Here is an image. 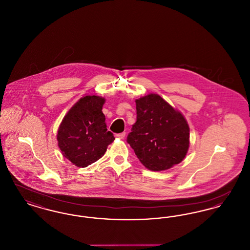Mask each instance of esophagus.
<instances>
[{
	"mask_svg": "<svg viewBox=\"0 0 250 250\" xmlns=\"http://www.w3.org/2000/svg\"><path fill=\"white\" fill-rule=\"evenodd\" d=\"M125 136V132H122V133H119V134H116V137L118 139H124Z\"/></svg>",
	"mask_w": 250,
	"mask_h": 250,
	"instance_id": "34e87169",
	"label": "esophagus"
}]
</instances>
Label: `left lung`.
<instances>
[{
	"instance_id": "1",
	"label": "left lung",
	"mask_w": 250,
	"mask_h": 250,
	"mask_svg": "<svg viewBox=\"0 0 250 250\" xmlns=\"http://www.w3.org/2000/svg\"><path fill=\"white\" fill-rule=\"evenodd\" d=\"M137 121L127 136L135 154L151 170H165L183 161L189 147V126L183 114L160 95L136 100Z\"/></svg>"
}]
</instances>
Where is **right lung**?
I'll return each mask as SVG.
<instances>
[{"label":"right lung","mask_w":250,"mask_h":250,"mask_svg":"<svg viewBox=\"0 0 250 250\" xmlns=\"http://www.w3.org/2000/svg\"><path fill=\"white\" fill-rule=\"evenodd\" d=\"M104 103L103 97L86 95L68 110L60 125L58 146L63 156L77 167H86L97 161L114 141L102 112Z\"/></svg>","instance_id":"1"}]
</instances>
